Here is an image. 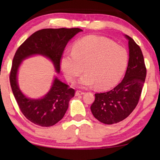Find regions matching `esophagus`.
Segmentation results:
<instances>
[{"label": "esophagus", "mask_w": 160, "mask_h": 160, "mask_svg": "<svg viewBox=\"0 0 160 160\" xmlns=\"http://www.w3.org/2000/svg\"><path fill=\"white\" fill-rule=\"evenodd\" d=\"M85 92H83L82 91H80V90H77L75 92V96H79V95H82V94H84Z\"/></svg>", "instance_id": "esophagus-1"}]
</instances>
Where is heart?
Instances as JSON below:
<instances>
[{
    "label": "heart",
    "mask_w": 160,
    "mask_h": 160,
    "mask_svg": "<svg viewBox=\"0 0 160 160\" xmlns=\"http://www.w3.org/2000/svg\"><path fill=\"white\" fill-rule=\"evenodd\" d=\"M128 60V53L123 47L107 38L90 35L74 43L71 53L61 56L60 66L70 82H74L84 70L85 73L79 80L81 86L95 85L99 90H105L120 81Z\"/></svg>",
    "instance_id": "b5f03b06"
}]
</instances>
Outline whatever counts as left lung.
Instances as JSON below:
<instances>
[{"instance_id":"obj_1","label":"left lung","mask_w":160,"mask_h":160,"mask_svg":"<svg viewBox=\"0 0 160 160\" xmlns=\"http://www.w3.org/2000/svg\"><path fill=\"white\" fill-rule=\"evenodd\" d=\"M128 40L129 59L123 80L112 90L95 94L90 107L100 122L113 124L128 117L136 107L144 85L147 70L140 48L131 37Z\"/></svg>"}]
</instances>
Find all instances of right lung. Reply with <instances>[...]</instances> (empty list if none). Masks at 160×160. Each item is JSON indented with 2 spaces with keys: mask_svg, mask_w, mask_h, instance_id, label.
I'll return each mask as SVG.
<instances>
[{
  "mask_svg": "<svg viewBox=\"0 0 160 160\" xmlns=\"http://www.w3.org/2000/svg\"><path fill=\"white\" fill-rule=\"evenodd\" d=\"M82 30L80 28L43 29L28 38L18 48L12 60L10 82L22 113L36 125L49 127L61 121L68 108L75 90L54 78L48 92L40 99H31L22 92L18 82V72L22 61L29 56L42 55L52 61L56 71L60 72V60L68 42Z\"/></svg>",
  "mask_w": 160,
  "mask_h": 160,
  "instance_id": "add662e5",
  "label": "right lung"
}]
</instances>
